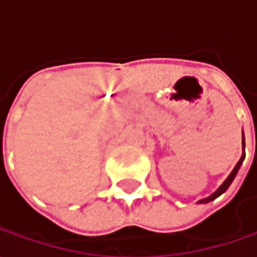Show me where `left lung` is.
I'll return each instance as SVG.
<instances>
[{
  "instance_id": "left-lung-1",
  "label": "left lung",
  "mask_w": 257,
  "mask_h": 257,
  "mask_svg": "<svg viewBox=\"0 0 257 257\" xmlns=\"http://www.w3.org/2000/svg\"><path fill=\"white\" fill-rule=\"evenodd\" d=\"M243 149H244V137H243ZM243 159H244V156H242V157H240V160H239V162H237V164L234 166V169H233V172L230 173V176H229V177H227V179L224 180V183H223L222 186H220V187H219V189H217L216 192L213 193L212 196H209L207 199H203V200H200V202H199V203L212 202V200H214L216 197H219V196H220L222 193L226 192V190L229 189V186L232 184L233 179L236 177V174H237V172H239V169H240V166H242V163H243Z\"/></svg>"
}]
</instances>
